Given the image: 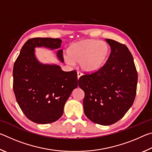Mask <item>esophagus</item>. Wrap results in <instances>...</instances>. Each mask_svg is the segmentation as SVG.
Returning <instances> with one entry per match:
<instances>
[{"instance_id": "esophagus-1", "label": "esophagus", "mask_w": 152, "mask_h": 152, "mask_svg": "<svg viewBox=\"0 0 152 152\" xmlns=\"http://www.w3.org/2000/svg\"><path fill=\"white\" fill-rule=\"evenodd\" d=\"M77 75H78V79H79L80 78V76L82 75V73L80 72H77Z\"/></svg>"}]
</instances>
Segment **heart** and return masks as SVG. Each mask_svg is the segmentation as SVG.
<instances>
[{"mask_svg":"<svg viewBox=\"0 0 152 152\" xmlns=\"http://www.w3.org/2000/svg\"><path fill=\"white\" fill-rule=\"evenodd\" d=\"M110 53L107 43L96 39H86L71 44L67 50V64H80L81 68L87 72L101 69L106 62Z\"/></svg>","mask_w":152,"mask_h":152,"instance_id":"b5f03b06","label":"heart"}]
</instances>
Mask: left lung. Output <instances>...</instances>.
<instances>
[{
    "label": "left lung",
    "instance_id": "obj_1",
    "mask_svg": "<svg viewBox=\"0 0 152 152\" xmlns=\"http://www.w3.org/2000/svg\"><path fill=\"white\" fill-rule=\"evenodd\" d=\"M111 52L106 64L94 73L80 76L78 86L85 94L86 116L97 124L110 125L119 121L134 102L137 72L127 46L106 39Z\"/></svg>",
    "mask_w": 152,
    "mask_h": 152
}]
</instances>
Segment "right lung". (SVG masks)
<instances>
[{"instance_id": "right-lung-1", "label": "right lung", "mask_w": 152, "mask_h": 152, "mask_svg": "<svg viewBox=\"0 0 152 152\" xmlns=\"http://www.w3.org/2000/svg\"><path fill=\"white\" fill-rule=\"evenodd\" d=\"M58 38L35 37L27 40L14 64L13 91L18 104L31 121L47 124L58 120L72 92L78 87L76 70L64 72L58 65L43 64L35 56V48L57 50ZM57 56L64 61L63 50Z\"/></svg>"}]
</instances>
